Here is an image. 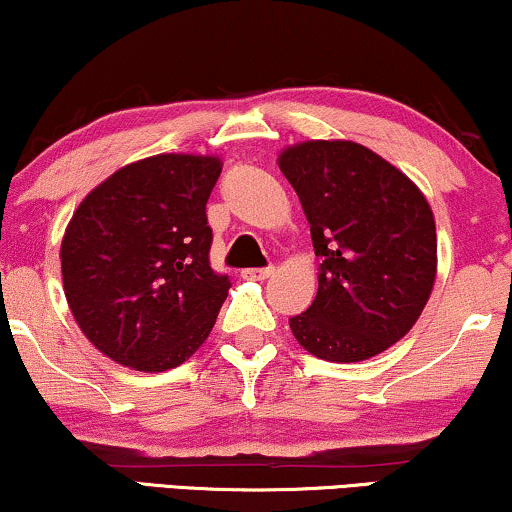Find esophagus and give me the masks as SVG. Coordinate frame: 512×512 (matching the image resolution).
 Instances as JSON below:
<instances>
[{
	"instance_id": "esophagus-1",
	"label": "esophagus",
	"mask_w": 512,
	"mask_h": 512,
	"mask_svg": "<svg viewBox=\"0 0 512 512\" xmlns=\"http://www.w3.org/2000/svg\"><path fill=\"white\" fill-rule=\"evenodd\" d=\"M275 268H247L242 270V279H249V282H263V279L272 277Z\"/></svg>"
}]
</instances>
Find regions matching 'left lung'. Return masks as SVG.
Masks as SVG:
<instances>
[{
    "instance_id": "obj_1",
    "label": "left lung",
    "mask_w": 512,
    "mask_h": 512,
    "mask_svg": "<svg viewBox=\"0 0 512 512\" xmlns=\"http://www.w3.org/2000/svg\"><path fill=\"white\" fill-rule=\"evenodd\" d=\"M277 165L321 258L317 296L289 319L293 338L324 361L373 359L408 335L436 284L429 200L396 165L349 139L291 144Z\"/></svg>"
}]
</instances>
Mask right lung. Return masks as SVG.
I'll use <instances>...</instances> for the list:
<instances>
[{
    "instance_id": "1",
    "label": "right lung",
    "mask_w": 512,
    "mask_h": 512,
    "mask_svg": "<svg viewBox=\"0 0 512 512\" xmlns=\"http://www.w3.org/2000/svg\"><path fill=\"white\" fill-rule=\"evenodd\" d=\"M219 156L158 153L123 165L74 209L62 286L90 345L142 373L177 368L212 333L228 296L209 268L207 200Z\"/></svg>"
}]
</instances>
